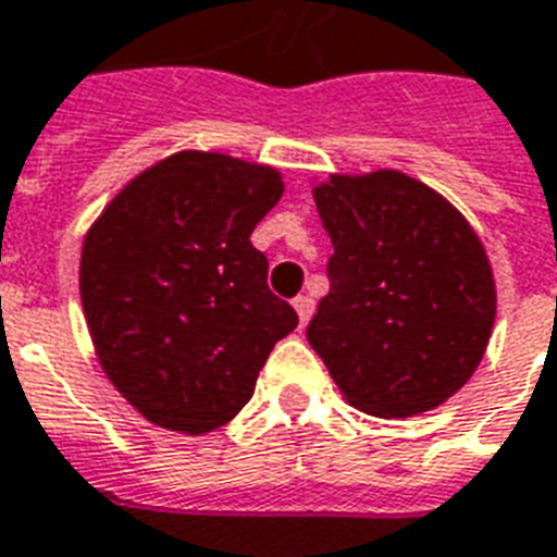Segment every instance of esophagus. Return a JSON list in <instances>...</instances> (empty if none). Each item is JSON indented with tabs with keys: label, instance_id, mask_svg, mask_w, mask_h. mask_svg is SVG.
Here are the masks:
<instances>
[{
	"label": "esophagus",
	"instance_id": "34e87169",
	"mask_svg": "<svg viewBox=\"0 0 557 557\" xmlns=\"http://www.w3.org/2000/svg\"><path fill=\"white\" fill-rule=\"evenodd\" d=\"M293 308L299 313L301 325H308V319L313 317V299H310V296H296V299H293Z\"/></svg>",
	"mask_w": 557,
	"mask_h": 557
}]
</instances>
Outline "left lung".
<instances>
[{"label": "left lung", "mask_w": 557, "mask_h": 557, "mask_svg": "<svg viewBox=\"0 0 557 557\" xmlns=\"http://www.w3.org/2000/svg\"><path fill=\"white\" fill-rule=\"evenodd\" d=\"M334 256L308 325L348 404L409 418L462 389L488 346L497 293L476 232L400 171L334 174L313 188Z\"/></svg>", "instance_id": "obj_1"}]
</instances>
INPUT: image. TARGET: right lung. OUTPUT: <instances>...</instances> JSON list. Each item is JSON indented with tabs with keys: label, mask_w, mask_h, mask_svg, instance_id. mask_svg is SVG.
I'll return each instance as SVG.
<instances>
[{
	"label": "right lung",
	"mask_w": 557,
	"mask_h": 557,
	"mask_svg": "<svg viewBox=\"0 0 557 557\" xmlns=\"http://www.w3.org/2000/svg\"><path fill=\"white\" fill-rule=\"evenodd\" d=\"M282 191L275 168L183 150L124 185L86 232V325L107 377L150 424L202 435L232 421L299 325L249 240Z\"/></svg>",
	"instance_id": "obj_1"
}]
</instances>
